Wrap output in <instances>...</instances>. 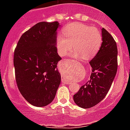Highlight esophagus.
<instances>
[{
  "mask_svg": "<svg viewBox=\"0 0 130 130\" xmlns=\"http://www.w3.org/2000/svg\"><path fill=\"white\" fill-rule=\"evenodd\" d=\"M65 60H66V61H69V62H74V60H71V59H68V58H66V59H65ZM62 81H64V83L66 84H70V83L68 82V81H64V79H62Z\"/></svg>",
  "mask_w": 130,
  "mask_h": 130,
  "instance_id": "esophagus-1",
  "label": "esophagus"
}]
</instances>
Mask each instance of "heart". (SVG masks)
<instances>
[{"mask_svg":"<svg viewBox=\"0 0 130 130\" xmlns=\"http://www.w3.org/2000/svg\"><path fill=\"white\" fill-rule=\"evenodd\" d=\"M65 37L59 35L57 39V47L61 56L66 55L72 48L75 50L71 55L76 58L89 59L99 51L102 43V35L96 27L73 23L63 30Z\"/></svg>","mask_w":130,"mask_h":130,"instance_id":"b5f03b06","label":"heart"}]
</instances>
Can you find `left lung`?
I'll return each instance as SVG.
<instances>
[{
	"label": "left lung",
	"mask_w": 130,
	"mask_h": 130,
	"mask_svg": "<svg viewBox=\"0 0 130 130\" xmlns=\"http://www.w3.org/2000/svg\"><path fill=\"white\" fill-rule=\"evenodd\" d=\"M102 35L100 49L89 62L92 67L90 79L73 95L76 105L84 109L92 107L104 99L117 72V43L104 28H102Z\"/></svg>",
	"instance_id": "8db88e82"
}]
</instances>
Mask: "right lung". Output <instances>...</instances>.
I'll return each instance as SVG.
<instances>
[{
  "instance_id": "right-lung-1",
  "label": "right lung",
  "mask_w": 130,
  "mask_h": 130,
  "mask_svg": "<svg viewBox=\"0 0 130 130\" xmlns=\"http://www.w3.org/2000/svg\"><path fill=\"white\" fill-rule=\"evenodd\" d=\"M58 21L36 24L19 39L13 57L16 83L31 105L44 107L54 100L61 76L57 64Z\"/></svg>"
}]
</instances>
